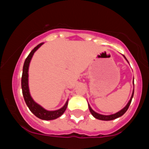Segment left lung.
Instances as JSON below:
<instances>
[{
    "label": "left lung",
    "mask_w": 149,
    "mask_h": 149,
    "mask_svg": "<svg viewBox=\"0 0 149 149\" xmlns=\"http://www.w3.org/2000/svg\"><path fill=\"white\" fill-rule=\"evenodd\" d=\"M123 57H124L125 59H126V60L128 62V60L126 59V58L125 57V56H123ZM133 84H134V79H133ZM133 95H134V88H133V91H132V93L131 98H130V99H129V102L127 103V104H126V106H125L123 108V109H120V111H118V112H116V113H115V114H112V115H101V114H99V113H98V112H95L93 109H92L91 107L90 106V104H88L89 109H90V112H91V114L93 115V116L94 118H95L96 119H98V120H114V119H116V118H119V117L122 116V115H123V114H124L125 112L127 111L128 108H129V105H130V104H131V102H132V100Z\"/></svg>",
    "instance_id": "obj_1"
}]
</instances>
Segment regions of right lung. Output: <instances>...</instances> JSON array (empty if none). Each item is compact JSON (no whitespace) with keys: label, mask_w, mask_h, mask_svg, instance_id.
I'll return each instance as SVG.
<instances>
[{"label":"right lung","mask_w":149,"mask_h":149,"mask_svg":"<svg viewBox=\"0 0 149 149\" xmlns=\"http://www.w3.org/2000/svg\"><path fill=\"white\" fill-rule=\"evenodd\" d=\"M43 45V42L39 44L37 46H36L32 51H31L30 54L27 56L26 59L23 65V75H22L21 79V87L22 91H23V95L24 98L25 102H26V105L29 108L30 111L37 117L38 118L42 119V120H51L56 119L57 118L60 117L62 114L65 112L66 110L68 104V99L67 100L66 103L60 109H56V110H47L45 108H43L41 105L37 104L35 101L32 98L31 95L30 94V91H29V65L31 59L33 57L34 53Z\"/></svg>","instance_id":"1"}]
</instances>
